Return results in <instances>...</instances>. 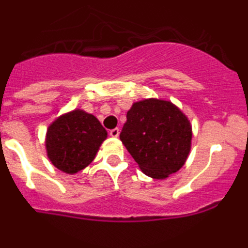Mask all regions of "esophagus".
<instances>
[{
    "label": "esophagus",
    "mask_w": 248,
    "mask_h": 248,
    "mask_svg": "<svg viewBox=\"0 0 248 248\" xmlns=\"http://www.w3.org/2000/svg\"><path fill=\"white\" fill-rule=\"evenodd\" d=\"M109 135H110V137H113V138H118V137H119V129H118V128L111 129V130L109 131Z\"/></svg>",
    "instance_id": "34e87169"
}]
</instances>
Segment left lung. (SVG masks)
Segmentation results:
<instances>
[{
	"mask_svg": "<svg viewBox=\"0 0 248 248\" xmlns=\"http://www.w3.org/2000/svg\"><path fill=\"white\" fill-rule=\"evenodd\" d=\"M191 126L172 103L145 99L133 104L120 140L141 171L154 179H165L180 170L191 145Z\"/></svg>",
	"mask_w": 248,
	"mask_h": 248,
	"instance_id": "8db88e82",
	"label": "left lung"
}]
</instances>
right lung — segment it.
<instances>
[{"instance_id":"right-lung-1","label":"right lung","mask_w":248,"mask_h":248,"mask_svg":"<svg viewBox=\"0 0 248 248\" xmlns=\"http://www.w3.org/2000/svg\"><path fill=\"white\" fill-rule=\"evenodd\" d=\"M107 135L97 118L77 109L58 118L48 128V157L59 170L76 174L93 161Z\"/></svg>"}]
</instances>
